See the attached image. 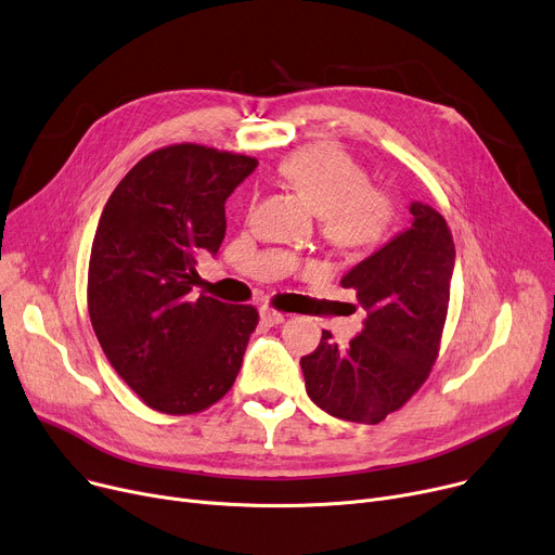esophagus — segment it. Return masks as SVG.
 <instances>
[{
	"instance_id": "1",
	"label": "esophagus",
	"mask_w": 555,
	"mask_h": 555,
	"mask_svg": "<svg viewBox=\"0 0 555 555\" xmlns=\"http://www.w3.org/2000/svg\"><path fill=\"white\" fill-rule=\"evenodd\" d=\"M285 317H287V314H283V312L274 310V308H268V306L261 308V321H263L266 325H279V323L285 321Z\"/></svg>"
}]
</instances>
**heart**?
Segmentation results:
<instances>
[{
  "mask_svg": "<svg viewBox=\"0 0 555 555\" xmlns=\"http://www.w3.org/2000/svg\"><path fill=\"white\" fill-rule=\"evenodd\" d=\"M279 169L314 209L321 236L337 251L365 254L388 238L397 205L386 190L373 188L365 167L348 152L330 144L304 146Z\"/></svg>",
  "mask_w": 555,
  "mask_h": 555,
  "instance_id": "b5f03b06",
  "label": "heart"
}]
</instances>
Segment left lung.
Segmentation results:
<instances>
[{"label":"left lung","instance_id":"obj_1","mask_svg":"<svg viewBox=\"0 0 555 555\" xmlns=\"http://www.w3.org/2000/svg\"><path fill=\"white\" fill-rule=\"evenodd\" d=\"M411 214L409 230L341 279L367 312L361 335L341 348L323 330L301 357L306 390L332 417L379 424L422 388L439 354L455 243L433 207L413 203Z\"/></svg>","mask_w":555,"mask_h":555}]
</instances>
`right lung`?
<instances>
[{
	"label": "right lung",
	"mask_w": 555,
	"mask_h": 555,
	"mask_svg": "<svg viewBox=\"0 0 555 555\" xmlns=\"http://www.w3.org/2000/svg\"><path fill=\"white\" fill-rule=\"evenodd\" d=\"M256 158L180 142L133 165L108 196L89 258L95 337L150 409L196 415L234 386L254 306L194 297L196 258L225 238V201Z\"/></svg>",
	"instance_id": "right-lung-1"
}]
</instances>
